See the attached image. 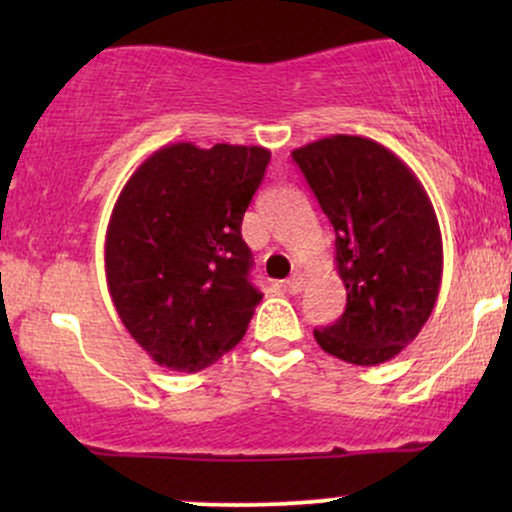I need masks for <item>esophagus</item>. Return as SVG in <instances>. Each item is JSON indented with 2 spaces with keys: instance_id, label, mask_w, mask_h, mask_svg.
<instances>
[{
  "instance_id": "obj_1",
  "label": "esophagus",
  "mask_w": 512,
  "mask_h": 512,
  "mask_svg": "<svg viewBox=\"0 0 512 512\" xmlns=\"http://www.w3.org/2000/svg\"><path fill=\"white\" fill-rule=\"evenodd\" d=\"M303 286H305V279H303L301 274H293L291 279L284 281V289L289 291V293H293V296H296V293H301Z\"/></svg>"
}]
</instances>
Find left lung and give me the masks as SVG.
I'll return each instance as SVG.
<instances>
[{"label": "left lung", "instance_id": "left-lung-1", "mask_svg": "<svg viewBox=\"0 0 512 512\" xmlns=\"http://www.w3.org/2000/svg\"><path fill=\"white\" fill-rule=\"evenodd\" d=\"M334 226L346 310L315 330L327 354L378 366L416 339L443 279V238L424 185L407 163L366 137L334 134L293 151Z\"/></svg>", "mask_w": 512, "mask_h": 512}]
</instances>
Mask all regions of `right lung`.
I'll return each mask as SVG.
<instances>
[{
  "instance_id": "add662e5",
  "label": "right lung",
  "mask_w": 512,
  "mask_h": 512,
  "mask_svg": "<svg viewBox=\"0 0 512 512\" xmlns=\"http://www.w3.org/2000/svg\"><path fill=\"white\" fill-rule=\"evenodd\" d=\"M272 154L190 142L132 173L105 233V279L122 325L158 366L197 370L231 351L262 293L240 223Z\"/></svg>"
}]
</instances>
